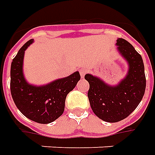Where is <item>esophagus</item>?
Returning <instances> with one entry per match:
<instances>
[{
  "mask_svg": "<svg viewBox=\"0 0 155 155\" xmlns=\"http://www.w3.org/2000/svg\"><path fill=\"white\" fill-rule=\"evenodd\" d=\"M86 73V69L85 68H81V69H80V74H81V78H83L85 76V74Z\"/></svg>",
  "mask_w": 155,
  "mask_h": 155,
  "instance_id": "esophagus-1",
  "label": "esophagus"
}]
</instances>
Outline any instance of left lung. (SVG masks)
I'll return each instance as SVG.
<instances>
[{"label": "left lung", "instance_id": "left-lung-1", "mask_svg": "<svg viewBox=\"0 0 155 155\" xmlns=\"http://www.w3.org/2000/svg\"><path fill=\"white\" fill-rule=\"evenodd\" d=\"M117 51L128 65L125 77L110 85L103 79L86 74L89 82L88 98L91 108L97 117L104 121L114 123L126 119L138 106L146 88L143 58L129 42L118 38Z\"/></svg>", "mask_w": 155, "mask_h": 155}]
</instances>
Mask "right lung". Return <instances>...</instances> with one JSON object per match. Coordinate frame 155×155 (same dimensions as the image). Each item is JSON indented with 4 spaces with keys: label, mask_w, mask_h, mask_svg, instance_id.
<instances>
[{
    "label": "right lung",
    "mask_w": 155,
    "mask_h": 155,
    "mask_svg": "<svg viewBox=\"0 0 155 155\" xmlns=\"http://www.w3.org/2000/svg\"><path fill=\"white\" fill-rule=\"evenodd\" d=\"M33 42L34 39L26 42L12 62V97L25 117L40 124H49L63 114L66 97L77 85L81 75L79 71H75L47 84H30L24 74V58L26 49Z\"/></svg>",
    "instance_id": "1"
}]
</instances>
